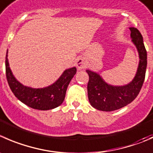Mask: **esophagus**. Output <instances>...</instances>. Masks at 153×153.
Listing matches in <instances>:
<instances>
[{
	"label": "esophagus",
	"instance_id": "obj_1",
	"mask_svg": "<svg viewBox=\"0 0 153 153\" xmlns=\"http://www.w3.org/2000/svg\"><path fill=\"white\" fill-rule=\"evenodd\" d=\"M87 62L84 57H79L76 61V66L78 70L84 69L87 66Z\"/></svg>",
	"mask_w": 153,
	"mask_h": 153
}]
</instances>
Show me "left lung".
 <instances>
[{"instance_id": "left-lung-1", "label": "left lung", "mask_w": 153, "mask_h": 153, "mask_svg": "<svg viewBox=\"0 0 153 153\" xmlns=\"http://www.w3.org/2000/svg\"><path fill=\"white\" fill-rule=\"evenodd\" d=\"M131 42L135 45L139 55L137 72L132 81L123 86L108 84L99 74L86 70L89 75L87 93L90 105L102 111H113L126 106L139 94L143 84L147 65V54L143 36L135 27H129Z\"/></svg>"}]
</instances>
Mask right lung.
I'll return each instance as SVG.
<instances>
[{
	"instance_id": "add662e5",
	"label": "right lung",
	"mask_w": 153,
	"mask_h": 153,
	"mask_svg": "<svg viewBox=\"0 0 153 153\" xmlns=\"http://www.w3.org/2000/svg\"><path fill=\"white\" fill-rule=\"evenodd\" d=\"M6 55V76L9 86L16 98L33 109L47 111L60 106L64 101L66 92L71 80L76 74L75 67L69 68L63 72L54 83L43 88H33L24 86L13 75L8 58Z\"/></svg>"
}]
</instances>
